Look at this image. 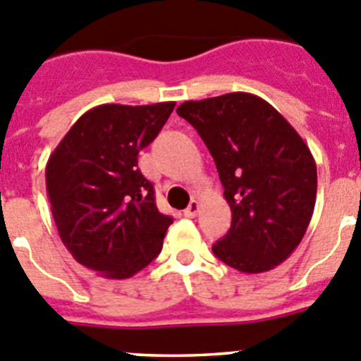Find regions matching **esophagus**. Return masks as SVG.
<instances>
[{"instance_id": "1", "label": "esophagus", "mask_w": 361, "mask_h": 361, "mask_svg": "<svg viewBox=\"0 0 361 361\" xmlns=\"http://www.w3.org/2000/svg\"><path fill=\"white\" fill-rule=\"evenodd\" d=\"M198 209H200V204H198V200H191L190 206L184 209V214H186L188 218H195V216H197Z\"/></svg>"}]
</instances>
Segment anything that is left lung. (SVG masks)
I'll use <instances>...</instances> for the list:
<instances>
[{
    "label": "left lung",
    "instance_id": "left-lung-1",
    "mask_svg": "<svg viewBox=\"0 0 361 361\" xmlns=\"http://www.w3.org/2000/svg\"><path fill=\"white\" fill-rule=\"evenodd\" d=\"M180 118L213 155L231 229L213 252L233 269L261 274L297 249L317 198V164L295 128L250 92L184 102Z\"/></svg>",
    "mask_w": 361,
    "mask_h": 361
}]
</instances>
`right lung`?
I'll return each instance as SVG.
<instances>
[{
    "mask_svg": "<svg viewBox=\"0 0 361 361\" xmlns=\"http://www.w3.org/2000/svg\"><path fill=\"white\" fill-rule=\"evenodd\" d=\"M175 102L104 104L82 114L46 164V190L62 243L85 269L127 279L163 249L173 220L159 213L137 154L155 140Z\"/></svg>",
    "mask_w": 361,
    "mask_h": 361,
    "instance_id": "1",
    "label": "right lung"
}]
</instances>
